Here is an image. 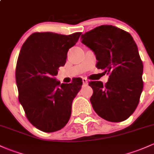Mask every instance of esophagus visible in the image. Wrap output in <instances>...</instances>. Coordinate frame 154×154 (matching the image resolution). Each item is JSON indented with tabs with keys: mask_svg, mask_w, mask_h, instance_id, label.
<instances>
[{
	"mask_svg": "<svg viewBox=\"0 0 154 154\" xmlns=\"http://www.w3.org/2000/svg\"><path fill=\"white\" fill-rule=\"evenodd\" d=\"M82 82H83V84L84 85H87V84H88V81H87V79H85V78H83V79H82Z\"/></svg>",
	"mask_w": 154,
	"mask_h": 154,
	"instance_id": "1",
	"label": "esophagus"
}]
</instances>
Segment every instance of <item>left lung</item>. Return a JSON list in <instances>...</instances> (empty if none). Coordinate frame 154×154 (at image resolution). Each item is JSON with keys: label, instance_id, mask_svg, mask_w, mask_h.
<instances>
[{"label": "left lung", "instance_id": "obj_1", "mask_svg": "<svg viewBox=\"0 0 154 154\" xmlns=\"http://www.w3.org/2000/svg\"><path fill=\"white\" fill-rule=\"evenodd\" d=\"M82 42L94 51L96 67L109 73L105 84L89 82L92 108L109 122H121L133 114L143 89V64L137 44L127 31L103 25L82 35Z\"/></svg>", "mask_w": 154, "mask_h": 154}]
</instances>
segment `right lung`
<instances>
[{
	"label": "right lung",
	"mask_w": 154,
	"mask_h": 154,
	"mask_svg": "<svg viewBox=\"0 0 154 154\" xmlns=\"http://www.w3.org/2000/svg\"><path fill=\"white\" fill-rule=\"evenodd\" d=\"M81 34L35 32L21 48L15 70L18 99L29 122L42 131L62 129L70 120L72 100L82 88V79L60 84L54 76L65 64L67 51Z\"/></svg>",
	"instance_id": "add662e5"
}]
</instances>
